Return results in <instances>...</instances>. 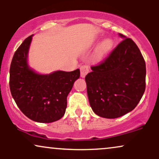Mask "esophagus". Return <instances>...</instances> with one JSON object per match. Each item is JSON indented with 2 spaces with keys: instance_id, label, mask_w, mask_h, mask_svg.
<instances>
[{
  "instance_id": "esophagus-1",
  "label": "esophagus",
  "mask_w": 159,
  "mask_h": 159,
  "mask_svg": "<svg viewBox=\"0 0 159 159\" xmlns=\"http://www.w3.org/2000/svg\"><path fill=\"white\" fill-rule=\"evenodd\" d=\"M80 71H81V77L84 78L89 72V67L87 65H82L80 68Z\"/></svg>"
}]
</instances>
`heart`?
Returning a JSON list of instances; mask_svg holds the SVG:
<instances>
[{"instance_id": "heart-1", "label": "heart", "mask_w": 159, "mask_h": 159, "mask_svg": "<svg viewBox=\"0 0 159 159\" xmlns=\"http://www.w3.org/2000/svg\"><path fill=\"white\" fill-rule=\"evenodd\" d=\"M113 43L112 40L110 39H105L102 43L100 44L99 46H98L97 53H96V57L97 58H101L105 55V54L106 53L107 51L109 50L112 46Z\"/></svg>"}]
</instances>
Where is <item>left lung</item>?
Masks as SVG:
<instances>
[{
    "mask_svg": "<svg viewBox=\"0 0 159 159\" xmlns=\"http://www.w3.org/2000/svg\"><path fill=\"white\" fill-rule=\"evenodd\" d=\"M123 38L108 56L86 75L90 105L98 116L114 119L137 106L146 87V63L134 41Z\"/></svg>",
    "mask_w": 159,
    "mask_h": 159,
    "instance_id": "1",
    "label": "left lung"
}]
</instances>
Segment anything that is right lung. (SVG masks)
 <instances>
[{"label":"right lung","instance_id":"right-lung-1","mask_svg":"<svg viewBox=\"0 0 159 159\" xmlns=\"http://www.w3.org/2000/svg\"><path fill=\"white\" fill-rule=\"evenodd\" d=\"M33 35L24 40L14 54L10 69L11 94L20 110L38 123H52L63 117L67 96L80 77L79 69L48 75L34 72L27 64Z\"/></svg>","mask_w":159,"mask_h":159}]
</instances>
